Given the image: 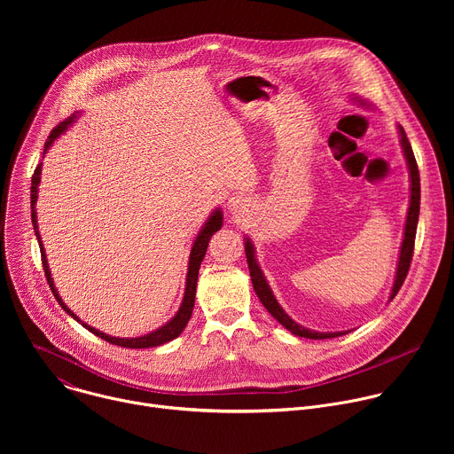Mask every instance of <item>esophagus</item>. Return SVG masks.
<instances>
[{
    "label": "esophagus",
    "instance_id": "34e87169",
    "mask_svg": "<svg viewBox=\"0 0 454 454\" xmlns=\"http://www.w3.org/2000/svg\"><path fill=\"white\" fill-rule=\"evenodd\" d=\"M228 208L235 214V212H240L244 208V201L240 198H230L228 201Z\"/></svg>",
    "mask_w": 454,
    "mask_h": 454
}]
</instances>
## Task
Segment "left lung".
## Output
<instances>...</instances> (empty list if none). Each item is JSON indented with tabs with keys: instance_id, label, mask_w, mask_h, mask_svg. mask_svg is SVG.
Listing matches in <instances>:
<instances>
[{
	"instance_id": "1",
	"label": "left lung",
	"mask_w": 454,
	"mask_h": 454,
	"mask_svg": "<svg viewBox=\"0 0 454 454\" xmlns=\"http://www.w3.org/2000/svg\"><path fill=\"white\" fill-rule=\"evenodd\" d=\"M363 102V100H359ZM364 104V102H363ZM399 135H401V145L408 161V168H410V177H411V200H410V208H408V217H406V228H404V240L401 246V256H399V266H397V275H395V282H394V289L390 294V300L395 298V294L399 293V289L403 287L406 275L410 271L411 266V258H413V247H415V235H417V223H419V214H420V176H419V167H417V160L413 154V149L410 145V140L404 133V129L399 125ZM246 258H247V268H249V277H251V284L253 289L256 293V296L261 298L262 305L268 309V312L278 321L282 325L291 331L294 336L300 338H307V340H331V338H340L343 334H348V331L345 333H316L310 329H305L298 323L289 317L286 314V310L278 305L271 287L268 286L261 268L256 264L254 258V247L251 244L249 239H246Z\"/></svg>"
}]
</instances>
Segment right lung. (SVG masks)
Here are the masks:
<instances>
[{
	"label": "right lung",
	"mask_w": 454,
	"mask_h": 454,
	"mask_svg": "<svg viewBox=\"0 0 454 454\" xmlns=\"http://www.w3.org/2000/svg\"><path fill=\"white\" fill-rule=\"evenodd\" d=\"M77 114H72L70 118H67L64 121H60L57 127L51 129V133L44 144V153L50 149V145L64 133L67 129L75 121ZM41 167L43 163H39L34 170V176H32V186H30V208H32V224H34V231H35V237H37V242H39V247H41V261H43V270H44V277L48 280V286L55 296V300L60 303V307L67 310L74 319L81 321L68 307L67 303H64L53 286V280H51V273L48 270V262H46V254H44V247H43V242H41V235H39V228H37V214H35V203H37V186H39V181H41ZM223 226V212L221 210H215L210 219L207 221V224L201 228V231L198 233L196 240H193V246H192V251H190V258H188V273H186V287H184V296H183V301H181V307L177 310V314L167 321L163 327H160L158 331L151 333V334H145V336H140V338H113V336H107L93 327H90L88 323H82V327L88 329L90 333H93L95 336L106 340L107 343L111 345H118V347H123V348H151V347H160L163 343H168L172 341L174 338H177L183 329L186 327V323L192 316V309H193V301H196V287H198V275H200V268H201V262L203 258L207 254V247H208V242L212 239V235L221 230Z\"/></svg>",
	"instance_id": "obj_1"
}]
</instances>
